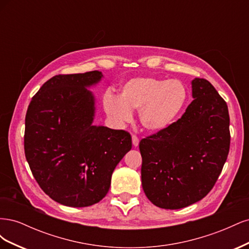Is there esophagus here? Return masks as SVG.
<instances>
[{"mask_svg":"<svg viewBox=\"0 0 249 249\" xmlns=\"http://www.w3.org/2000/svg\"><path fill=\"white\" fill-rule=\"evenodd\" d=\"M132 142L134 146H138L139 144V138L136 136V135H133L132 136Z\"/></svg>","mask_w":249,"mask_h":249,"instance_id":"34e87169","label":"esophagus"}]
</instances>
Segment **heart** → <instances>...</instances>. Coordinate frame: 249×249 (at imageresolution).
<instances>
[{"label": "heart", "mask_w": 249, "mask_h": 249, "mask_svg": "<svg viewBox=\"0 0 249 249\" xmlns=\"http://www.w3.org/2000/svg\"><path fill=\"white\" fill-rule=\"evenodd\" d=\"M187 102L188 90L180 81L137 77L124 83L119 97L111 92L105 94L104 108L117 123L130 122L132 111L139 110L143 127L158 133L176 122Z\"/></svg>", "instance_id": "b5f03b06"}]
</instances>
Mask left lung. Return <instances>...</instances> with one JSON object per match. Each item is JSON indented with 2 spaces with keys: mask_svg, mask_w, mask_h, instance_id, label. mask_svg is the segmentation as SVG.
<instances>
[{
  "mask_svg": "<svg viewBox=\"0 0 249 249\" xmlns=\"http://www.w3.org/2000/svg\"><path fill=\"white\" fill-rule=\"evenodd\" d=\"M192 96L178 122L139 143L143 191L162 209H182L202 199L228 159L227 103L206 79L192 81Z\"/></svg>",
  "mask_w": 249,
  "mask_h": 249,
  "instance_id": "obj_1",
  "label": "left lung"
}]
</instances>
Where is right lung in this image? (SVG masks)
<instances>
[{"mask_svg": "<svg viewBox=\"0 0 249 249\" xmlns=\"http://www.w3.org/2000/svg\"><path fill=\"white\" fill-rule=\"evenodd\" d=\"M99 71L57 74L32 97L24 147L43 192L67 207L92 206L109 191L116 165L132 148L129 132L93 125L94 97L86 87Z\"/></svg>", "mask_w": 249, "mask_h": 249, "instance_id": "right-lung-1", "label": "right lung"}]
</instances>
